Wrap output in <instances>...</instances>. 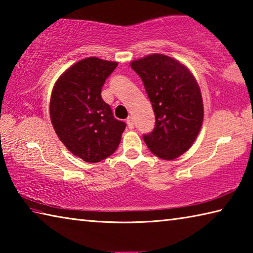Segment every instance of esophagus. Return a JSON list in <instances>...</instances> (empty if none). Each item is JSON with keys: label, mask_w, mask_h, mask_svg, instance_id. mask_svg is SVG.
Returning a JSON list of instances; mask_svg holds the SVG:
<instances>
[{"label": "esophagus", "mask_w": 253, "mask_h": 253, "mask_svg": "<svg viewBox=\"0 0 253 253\" xmlns=\"http://www.w3.org/2000/svg\"><path fill=\"white\" fill-rule=\"evenodd\" d=\"M127 125H128V128H130V129H132L134 128V119H132V117H128L127 118Z\"/></svg>", "instance_id": "34e87169"}]
</instances>
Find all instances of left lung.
I'll use <instances>...</instances> for the list:
<instances>
[{
	"label": "left lung",
	"instance_id": "1",
	"mask_svg": "<svg viewBox=\"0 0 253 253\" xmlns=\"http://www.w3.org/2000/svg\"><path fill=\"white\" fill-rule=\"evenodd\" d=\"M142 79L155 114V127L143 135L156 156L174 160L192 146L203 122V101L198 83L187 68L164 54L131 62Z\"/></svg>",
	"mask_w": 253,
	"mask_h": 253
}]
</instances>
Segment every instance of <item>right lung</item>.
Segmentation results:
<instances>
[{"label": "right lung", "instance_id": "add662e5", "mask_svg": "<svg viewBox=\"0 0 253 253\" xmlns=\"http://www.w3.org/2000/svg\"><path fill=\"white\" fill-rule=\"evenodd\" d=\"M116 67L117 62L98 58L81 60L60 77L51 95L50 117L55 132L84 162L109 157L126 128L101 98L102 85Z\"/></svg>", "mask_w": 253, "mask_h": 253}]
</instances>
